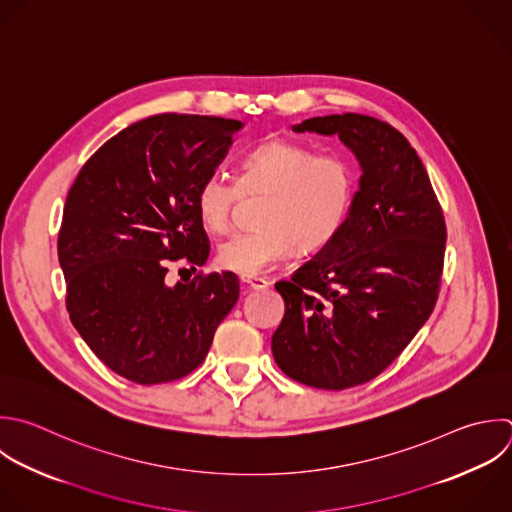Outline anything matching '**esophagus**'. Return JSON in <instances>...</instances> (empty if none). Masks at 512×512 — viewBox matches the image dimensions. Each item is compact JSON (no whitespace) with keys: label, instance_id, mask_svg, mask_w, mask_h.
<instances>
[{"label":"esophagus","instance_id":"obj_1","mask_svg":"<svg viewBox=\"0 0 512 512\" xmlns=\"http://www.w3.org/2000/svg\"><path fill=\"white\" fill-rule=\"evenodd\" d=\"M240 282L244 286H248L250 290H266L270 286V282L266 278H260V276H242Z\"/></svg>","mask_w":512,"mask_h":512}]
</instances>
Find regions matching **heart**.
<instances>
[{
	"label": "heart",
	"mask_w": 512,
	"mask_h": 512,
	"mask_svg": "<svg viewBox=\"0 0 512 512\" xmlns=\"http://www.w3.org/2000/svg\"><path fill=\"white\" fill-rule=\"evenodd\" d=\"M354 166L340 152L274 138L248 152L238 180L222 170L208 172L194 194L200 224L212 234L232 228L242 198L266 196L260 228L220 244V268L240 276H260L288 258L296 246L318 250L342 230L354 200Z\"/></svg>",
	"instance_id": "1"
}]
</instances>
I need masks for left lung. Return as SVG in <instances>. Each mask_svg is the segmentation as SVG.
<instances>
[{
    "instance_id": "left-lung-1",
    "label": "left lung",
    "mask_w": 512,
    "mask_h": 512,
    "mask_svg": "<svg viewBox=\"0 0 512 512\" xmlns=\"http://www.w3.org/2000/svg\"><path fill=\"white\" fill-rule=\"evenodd\" d=\"M294 130L338 134L362 176L338 236L276 282L286 312L272 354L292 380L344 390L384 372L432 314L446 224L418 154L390 124L346 112Z\"/></svg>"
}]
</instances>
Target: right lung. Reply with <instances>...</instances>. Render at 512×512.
<instances>
[{
    "label": "right lung",
    "instance_id": "right-lung-1",
    "mask_svg": "<svg viewBox=\"0 0 512 512\" xmlns=\"http://www.w3.org/2000/svg\"><path fill=\"white\" fill-rule=\"evenodd\" d=\"M238 120L158 114L98 148L76 176L58 234L66 308L92 352L136 384L196 370L238 300L232 272L166 284L172 262L202 266L200 180L226 156Z\"/></svg>",
    "mask_w": 512,
    "mask_h": 512
}]
</instances>
